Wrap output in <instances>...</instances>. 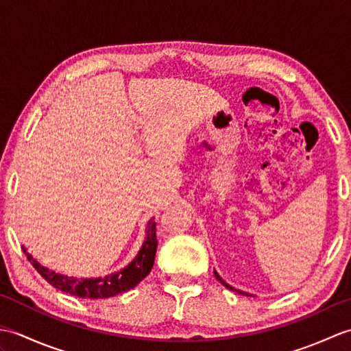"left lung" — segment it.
Segmentation results:
<instances>
[{
    "label": "left lung",
    "mask_w": 351,
    "mask_h": 351,
    "mask_svg": "<svg viewBox=\"0 0 351 351\" xmlns=\"http://www.w3.org/2000/svg\"><path fill=\"white\" fill-rule=\"evenodd\" d=\"M214 276H215V278H217V280H220V282L223 283V285H225L226 288H229V289H234L232 287H230V285H228V283H226L225 280H223V279L220 278V276H219V273H217V271H214ZM238 293H240V294H245V293H243V291H238ZM245 295H249V294H245Z\"/></svg>",
    "instance_id": "left-lung-1"
}]
</instances>
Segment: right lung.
<instances>
[{"label": "right lung", "mask_w": 351, "mask_h": 351, "mask_svg": "<svg viewBox=\"0 0 351 351\" xmlns=\"http://www.w3.org/2000/svg\"><path fill=\"white\" fill-rule=\"evenodd\" d=\"M156 245H158V241H156V223L154 219H151V221L147 223L146 240L143 245H141L136 259L128 267H125L123 270L98 279H73L68 278V276L57 274L56 271H51L47 267L37 263L27 252L24 245H22V250L25 252L27 259L39 271L42 278L54 288L63 291V293L81 297V299H108V297L132 289L151 273L155 261Z\"/></svg>", "instance_id": "1"}]
</instances>
